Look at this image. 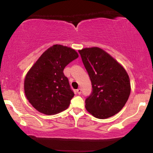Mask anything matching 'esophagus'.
<instances>
[{"label":"esophagus","instance_id":"obj_1","mask_svg":"<svg viewBox=\"0 0 153 153\" xmlns=\"http://www.w3.org/2000/svg\"><path fill=\"white\" fill-rule=\"evenodd\" d=\"M81 89L80 88H78V89H77V93H78V94H79L80 95V94H81Z\"/></svg>","mask_w":153,"mask_h":153}]
</instances>
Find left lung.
Instances as JSON below:
<instances>
[{
	"label": "left lung",
	"mask_w": 153,
	"mask_h": 153,
	"mask_svg": "<svg viewBox=\"0 0 153 153\" xmlns=\"http://www.w3.org/2000/svg\"><path fill=\"white\" fill-rule=\"evenodd\" d=\"M90 77L92 92L85 99V108L98 119H107L122 110L131 92L125 69L99 47L78 51Z\"/></svg>",
	"instance_id": "left-lung-1"
}]
</instances>
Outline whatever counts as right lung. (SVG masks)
Wrapping results in <instances>:
<instances>
[{
    "label": "right lung",
    "mask_w": 153,
    "mask_h": 153,
    "mask_svg": "<svg viewBox=\"0 0 153 153\" xmlns=\"http://www.w3.org/2000/svg\"><path fill=\"white\" fill-rule=\"evenodd\" d=\"M78 57L75 50L54 45L40 56L24 80V92L35 109L47 115L65 110L74 93L63 73L65 68Z\"/></svg>",
    "instance_id": "right-lung-1"
}]
</instances>
